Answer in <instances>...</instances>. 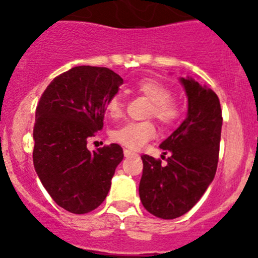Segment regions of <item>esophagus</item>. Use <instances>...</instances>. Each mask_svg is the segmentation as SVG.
<instances>
[{
    "mask_svg": "<svg viewBox=\"0 0 258 258\" xmlns=\"http://www.w3.org/2000/svg\"><path fill=\"white\" fill-rule=\"evenodd\" d=\"M124 155H125V157H134V156H137V154H134L133 151H129V150H124Z\"/></svg>",
    "mask_w": 258,
    "mask_h": 258,
    "instance_id": "obj_1",
    "label": "esophagus"
}]
</instances>
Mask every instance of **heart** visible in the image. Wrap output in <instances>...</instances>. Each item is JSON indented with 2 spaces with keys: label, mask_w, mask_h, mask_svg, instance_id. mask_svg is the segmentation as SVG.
<instances>
[{
  "label": "heart",
  "mask_w": 258,
  "mask_h": 258,
  "mask_svg": "<svg viewBox=\"0 0 258 258\" xmlns=\"http://www.w3.org/2000/svg\"><path fill=\"white\" fill-rule=\"evenodd\" d=\"M137 90L152 102L150 115L155 116L161 124L170 125L179 117L181 106L175 99L170 98V90L165 85L155 80L147 79L142 80L137 85ZM104 109L109 117H118L122 112L121 97L115 95L109 98ZM155 134L156 129L152 122H126L115 129L111 137L115 142L125 146L127 149L138 150L147 141L154 138Z\"/></svg>",
  "instance_id": "obj_1"
}]
</instances>
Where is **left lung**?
Segmentation results:
<instances>
[{
	"mask_svg": "<svg viewBox=\"0 0 258 258\" xmlns=\"http://www.w3.org/2000/svg\"><path fill=\"white\" fill-rule=\"evenodd\" d=\"M187 95V116L160 145L166 164L143 155L140 198L163 220L187 213L204 195L217 170L222 111L217 94L192 77H181Z\"/></svg>",
	"mask_w": 258,
	"mask_h": 258,
	"instance_id": "8db88e82",
	"label": "left lung"
}]
</instances>
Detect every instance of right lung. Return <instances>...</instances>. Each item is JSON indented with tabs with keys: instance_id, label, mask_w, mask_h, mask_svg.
<instances>
[{
	"instance_id": "add662e5",
	"label": "right lung",
	"mask_w": 258,
	"mask_h": 258,
	"mask_svg": "<svg viewBox=\"0 0 258 258\" xmlns=\"http://www.w3.org/2000/svg\"><path fill=\"white\" fill-rule=\"evenodd\" d=\"M124 80L104 67L79 66L52 80L36 108L33 165L52 200L84 214L106 199L124 154L116 143L89 151L103 127L104 107Z\"/></svg>"
}]
</instances>
